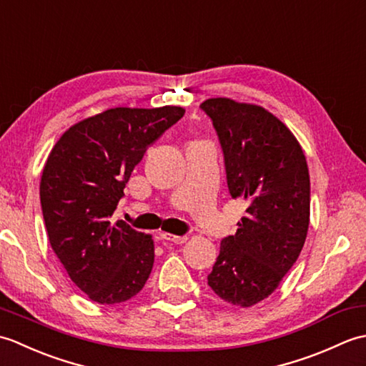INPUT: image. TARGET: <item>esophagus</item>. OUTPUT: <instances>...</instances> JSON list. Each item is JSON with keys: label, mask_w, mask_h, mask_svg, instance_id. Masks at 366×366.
I'll return each mask as SVG.
<instances>
[{"label": "esophagus", "mask_w": 366, "mask_h": 366, "mask_svg": "<svg viewBox=\"0 0 366 366\" xmlns=\"http://www.w3.org/2000/svg\"><path fill=\"white\" fill-rule=\"evenodd\" d=\"M163 240H168V242H173L176 245H182L187 242V236H174V234H169V232H163L162 234Z\"/></svg>", "instance_id": "34e87169"}]
</instances>
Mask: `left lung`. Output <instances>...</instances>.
Segmentation results:
<instances>
[{
	"instance_id": "left-lung-1",
	"label": "left lung",
	"mask_w": 366,
	"mask_h": 366,
	"mask_svg": "<svg viewBox=\"0 0 366 366\" xmlns=\"http://www.w3.org/2000/svg\"><path fill=\"white\" fill-rule=\"evenodd\" d=\"M219 135L228 190L247 203L234 236L222 240L207 285L224 302L252 307L297 261L310 224V174L292 132L266 108L227 97L201 104Z\"/></svg>"
}]
</instances>
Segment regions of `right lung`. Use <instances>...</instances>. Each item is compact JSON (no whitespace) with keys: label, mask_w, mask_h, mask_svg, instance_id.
<instances>
[{"label":"right lung","mask_w":366,"mask_h":366,"mask_svg":"<svg viewBox=\"0 0 366 366\" xmlns=\"http://www.w3.org/2000/svg\"><path fill=\"white\" fill-rule=\"evenodd\" d=\"M185 113L181 107H118L76 122L46 159L41 206L50 245L91 300L113 305L143 290L154 240L112 215L132 171L155 139Z\"/></svg>","instance_id":"right-lung-1"}]
</instances>
